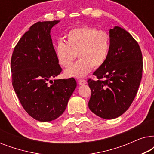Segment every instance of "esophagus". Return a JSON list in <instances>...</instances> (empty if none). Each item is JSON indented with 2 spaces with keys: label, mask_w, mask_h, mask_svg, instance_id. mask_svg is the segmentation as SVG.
Listing matches in <instances>:
<instances>
[{
  "label": "esophagus",
  "mask_w": 154,
  "mask_h": 154,
  "mask_svg": "<svg viewBox=\"0 0 154 154\" xmlns=\"http://www.w3.org/2000/svg\"><path fill=\"white\" fill-rule=\"evenodd\" d=\"M78 83H79V85H85V84H86V83H87V81H85V80L84 79H79V81H78Z\"/></svg>",
  "instance_id": "1"
}]
</instances>
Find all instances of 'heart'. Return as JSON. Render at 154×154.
<instances>
[{
    "mask_svg": "<svg viewBox=\"0 0 154 154\" xmlns=\"http://www.w3.org/2000/svg\"><path fill=\"white\" fill-rule=\"evenodd\" d=\"M66 43L58 41L54 45V53L58 64L67 68L78 57L80 60L66 69L67 78H81L87 75L92 67L98 69L108 57L110 36L105 31L90 26L75 27L65 35Z\"/></svg>",
    "mask_w": 154,
    "mask_h": 154,
    "instance_id": "heart-1",
    "label": "heart"
}]
</instances>
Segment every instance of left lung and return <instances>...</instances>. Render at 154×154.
Wrapping results in <instances>:
<instances>
[{"instance_id": "left-lung-1", "label": "left lung", "mask_w": 154, "mask_h": 154, "mask_svg": "<svg viewBox=\"0 0 154 154\" xmlns=\"http://www.w3.org/2000/svg\"><path fill=\"white\" fill-rule=\"evenodd\" d=\"M110 50L106 62L93 73L97 81L89 79L90 111L104 119L121 116L133 102L140 85L143 62L140 48L123 28L109 30Z\"/></svg>"}]
</instances>
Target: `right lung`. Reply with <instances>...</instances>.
Here are the masks:
<instances>
[{
	"label": "right lung",
	"instance_id": "add662e5",
	"mask_svg": "<svg viewBox=\"0 0 154 154\" xmlns=\"http://www.w3.org/2000/svg\"><path fill=\"white\" fill-rule=\"evenodd\" d=\"M60 22L33 24L20 39L12 55L14 91L24 110L41 122L52 121L64 113L77 85L73 78L51 80L62 72L50 35L51 29Z\"/></svg>",
	"mask_w": 154,
	"mask_h": 154
}]
</instances>
